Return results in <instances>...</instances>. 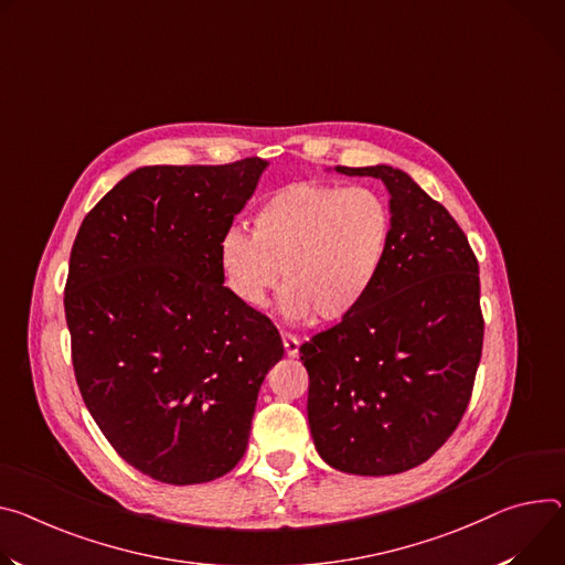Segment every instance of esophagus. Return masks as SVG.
Listing matches in <instances>:
<instances>
[{
    "label": "esophagus",
    "instance_id": "obj_1",
    "mask_svg": "<svg viewBox=\"0 0 565 565\" xmlns=\"http://www.w3.org/2000/svg\"><path fill=\"white\" fill-rule=\"evenodd\" d=\"M281 340H284V349H286V355H290V358H295V355H299V338L297 335H292V333H281Z\"/></svg>",
    "mask_w": 565,
    "mask_h": 565
}]
</instances>
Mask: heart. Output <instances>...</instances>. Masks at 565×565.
I'll list each match as a JSON object with an SVG mask.
<instances>
[{
  "mask_svg": "<svg viewBox=\"0 0 565 565\" xmlns=\"http://www.w3.org/2000/svg\"><path fill=\"white\" fill-rule=\"evenodd\" d=\"M390 210L365 186L295 182L270 193L252 216V236L230 227L216 264L230 295L259 309L284 281L292 320L333 324L374 288L390 245Z\"/></svg>",
  "mask_w": 565,
  "mask_h": 565,
  "instance_id": "heart-1",
  "label": "heart"
}]
</instances>
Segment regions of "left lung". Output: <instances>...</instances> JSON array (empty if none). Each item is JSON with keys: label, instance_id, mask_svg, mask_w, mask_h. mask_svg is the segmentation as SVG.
Instances as JSON below:
<instances>
[{"label": "left lung", "instance_id": "left-lung-1", "mask_svg": "<svg viewBox=\"0 0 565 565\" xmlns=\"http://www.w3.org/2000/svg\"><path fill=\"white\" fill-rule=\"evenodd\" d=\"M392 230L358 309L299 347L309 426L327 465L353 476L415 469L465 417L482 355L480 270L467 234L407 173L379 164Z\"/></svg>", "mask_w": 565, "mask_h": 565}]
</instances>
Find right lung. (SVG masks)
Here are the masks:
<instances>
[{
  "label": "right lung",
  "instance_id": "right-lung-1",
  "mask_svg": "<svg viewBox=\"0 0 565 565\" xmlns=\"http://www.w3.org/2000/svg\"><path fill=\"white\" fill-rule=\"evenodd\" d=\"M268 162L141 167L85 216L65 318L81 396L143 476L200 484L243 457L284 342L223 286L216 245Z\"/></svg>",
  "mask_w": 565,
  "mask_h": 565
}]
</instances>
